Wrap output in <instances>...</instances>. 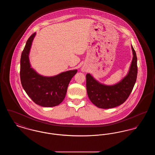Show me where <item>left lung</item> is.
<instances>
[{"mask_svg":"<svg viewBox=\"0 0 155 155\" xmlns=\"http://www.w3.org/2000/svg\"><path fill=\"white\" fill-rule=\"evenodd\" d=\"M133 58L128 74L118 83L107 85L100 83L91 74L86 75V86L91 102L99 108L110 109L121 105L130 96L136 82L138 67L136 53L131 45Z\"/></svg>","mask_w":155,"mask_h":155,"instance_id":"left-lung-1","label":"left lung"}]
</instances>
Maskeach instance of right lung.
Instances as JSON below:
<instances>
[{
	"label": "right lung",
	"mask_w": 155,
	"mask_h": 155,
	"mask_svg": "<svg viewBox=\"0 0 155 155\" xmlns=\"http://www.w3.org/2000/svg\"><path fill=\"white\" fill-rule=\"evenodd\" d=\"M36 32L30 36L22 51L20 59V79L22 88L34 102L42 107L59 105L66 95L69 82L77 70L45 77L37 73L30 64L29 54Z\"/></svg>",
	"instance_id": "right-lung-1"
}]
</instances>
